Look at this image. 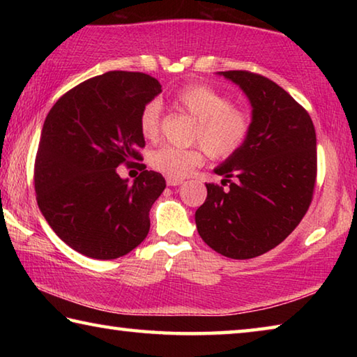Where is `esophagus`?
Returning a JSON list of instances; mask_svg holds the SVG:
<instances>
[{"mask_svg":"<svg viewBox=\"0 0 357 357\" xmlns=\"http://www.w3.org/2000/svg\"><path fill=\"white\" fill-rule=\"evenodd\" d=\"M179 184H183V179L167 176V185H172V187H174V185H179Z\"/></svg>","mask_w":357,"mask_h":357,"instance_id":"obj_1","label":"esophagus"}]
</instances>
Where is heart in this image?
Returning <instances> with one entry per match:
<instances>
[{"mask_svg":"<svg viewBox=\"0 0 357 357\" xmlns=\"http://www.w3.org/2000/svg\"><path fill=\"white\" fill-rule=\"evenodd\" d=\"M174 107L197 121L192 132V142L202 144L214 159H225L243 146L249 135L250 121L245 112L231 107V102L222 94L203 84H190L174 96ZM162 107L157 100L148 102L142 108L138 126L143 138L155 142L160 135ZM204 154L200 148L179 149L164 146L149 155V164L155 172L170 178H185L203 164Z\"/></svg>","mask_w":357,"mask_h":357,"instance_id":"1","label":"heart"}]
</instances>
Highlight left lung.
Returning a JSON list of instances; mask_svg holds the SVG:
<instances>
[{"instance_id":"left-lung-1","label":"left lung","mask_w":357,"mask_h":357,"mask_svg":"<svg viewBox=\"0 0 357 357\" xmlns=\"http://www.w3.org/2000/svg\"><path fill=\"white\" fill-rule=\"evenodd\" d=\"M243 89L252 105L249 135L214 168L195 213L198 234L223 257L247 259L274 249L299 225L317 179V135L304 108L285 89L247 70L217 72ZM231 177L234 181H229Z\"/></svg>"}]
</instances>
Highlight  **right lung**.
Segmentation results:
<instances>
[{
  "mask_svg": "<svg viewBox=\"0 0 357 357\" xmlns=\"http://www.w3.org/2000/svg\"><path fill=\"white\" fill-rule=\"evenodd\" d=\"M160 93L151 75L112 70L72 88L47 114L34 165L38 204L53 231L84 257L119 258L148 236L165 179L142 165L129 184L116 168L142 160L138 118Z\"/></svg>",
  "mask_w": 357,
  "mask_h": 357,
  "instance_id": "add662e5",
  "label": "right lung"
}]
</instances>
